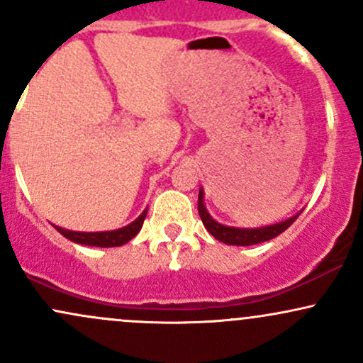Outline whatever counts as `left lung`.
<instances>
[{"instance_id":"obj_1","label":"left lung","mask_w":363,"mask_h":363,"mask_svg":"<svg viewBox=\"0 0 363 363\" xmlns=\"http://www.w3.org/2000/svg\"><path fill=\"white\" fill-rule=\"evenodd\" d=\"M198 211L203 220V225L206 227V230L210 232L215 239H218L220 242H225L228 245H252V244L266 242V240L269 239H274V237L280 235L281 232H285L286 228L297 220V216L301 215L298 213L291 216L289 220H285V222L274 223V225H269V227H262V228L227 227V225L215 222V220L208 215L206 208L203 205V191H199V196H198Z\"/></svg>"}]
</instances>
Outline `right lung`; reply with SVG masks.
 Wrapping results in <instances>:
<instances>
[{
  "mask_svg": "<svg viewBox=\"0 0 363 363\" xmlns=\"http://www.w3.org/2000/svg\"><path fill=\"white\" fill-rule=\"evenodd\" d=\"M147 211L145 210L138 218L133 223H129L128 227L119 228V230H111V232H72L65 230V228L54 227L61 235H65L66 239L73 240L77 244L83 245H95V247H118V245H123L129 242L136 234L140 232L141 225L145 222V216H147Z\"/></svg>",
  "mask_w": 363,
  "mask_h": 363,
  "instance_id": "obj_1",
  "label": "right lung"
}]
</instances>
